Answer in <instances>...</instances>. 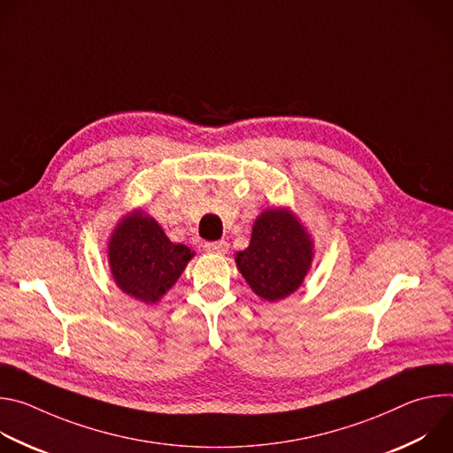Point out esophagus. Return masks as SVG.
I'll return each mask as SVG.
<instances>
[{
    "instance_id": "1",
    "label": "esophagus",
    "mask_w": 453,
    "mask_h": 453,
    "mask_svg": "<svg viewBox=\"0 0 453 453\" xmlns=\"http://www.w3.org/2000/svg\"><path fill=\"white\" fill-rule=\"evenodd\" d=\"M229 249V243L226 240H219V242H208L204 245V250L206 252H211V254H226Z\"/></svg>"
}]
</instances>
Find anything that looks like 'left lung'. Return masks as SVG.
Segmentation results:
<instances>
[{
    "mask_svg": "<svg viewBox=\"0 0 453 453\" xmlns=\"http://www.w3.org/2000/svg\"><path fill=\"white\" fill-rule=\"evenodd\" d=\"M313 240L288 208H267L252 224L249 247L234 254V262L250 287L265 301L288 297L304 283L313 264Z\"/></svg>",
    "mask_w": 453,
    "mask_h": 453,
    "instance_id": "left-lung-1",
    "label": "left lung"
}]
</instances>
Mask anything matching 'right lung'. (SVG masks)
Instances as JSON below:
<instances>
[{"label":"right lung","mask_w":453,"mask_h":453,"mask_svg":"<svg viewBox=\"0 0 453 453\" xmlns=\"http://www.w3.org/2000/svg\"><path fill=\"white\" fill-rule=\"evenodd\" d=\"M196 256L173 243L156 219L136 208L123 215L107 242V260L116 287L145 304L157 303Z\"/></svg>","instance_id":"obj_1"}]
</instances>
